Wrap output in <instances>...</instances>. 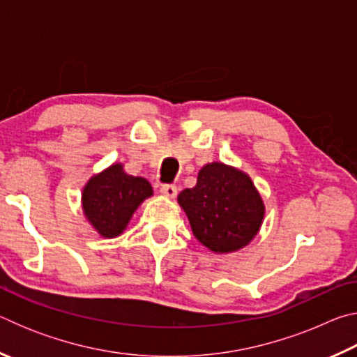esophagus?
<instances>
[{"label":"esophagus","instance_id":"obj_1","mask_svg":"<svg viewBox=\"0 0 357 357\" xmlns=\"http://www.w3.org/2000/svg\"><path fill=\"white\" fill-rule=\"evenodd\" d=\"M160 192H162V195H165V197H168V198H174V197L178 195L176 185H173V184L162 185V187H160Z\"/></svg>","mask_w":357,"mask_h":357}]
</instances>
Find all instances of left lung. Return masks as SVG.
<instances>
[{"label":"left lung","mask_w":357,"mask_h":357,"mask_svg":"<svg viewBox=\"0 0 357 357\" xmlns=\"http://www.w3.org/2000/svg\"><path fill=\"white\" fill-rule=\"evenodd\" d=\"M178 203L195 238L214 253L250 244L264 219L263 198L249 174L222 162L204 165L197 185L181 192Z\"/></svg>","instance_id":"left-lung-1"}]
</instances>
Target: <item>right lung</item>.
Listing matches in <instances>:
<instances>
[{"label":"right lung","mask_w":357,"mask_h":357,"mask_svg":"<svg viewBox=\"0 0 357 357\" xmlns=\"http://www.w3.org/2000/svg\"><path fill=\"white\" fill-rule=\"evenodd\" d=\"M151 195L153 187L146 179L128 174L123 164H113L84 184L83 214L102 238H116L128 228L137 208Z\"/></svg>","instance_id":"obj_1"}]
</instances>
